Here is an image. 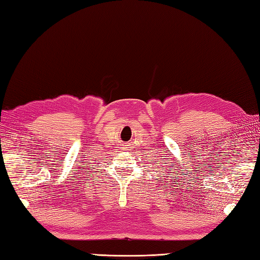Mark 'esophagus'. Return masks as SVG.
Segmentation results:
<instances>
[{"instance_id": "obj_1", "label": "esophagus", "mask_w": 260, "mask_h": 260, "mask_svg": "<svg viewBox=\"0 0 260 260\" xmlns=\"http://www.w3.org/2000/svg\"><path fill=\"white\" fill-rule=\"evenodd\" d=\"M124 146H125V145H124Z\"/></svg>"}]
</instances>
